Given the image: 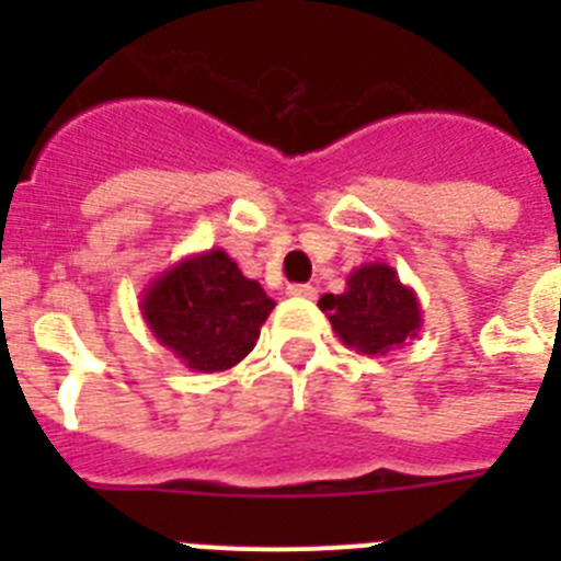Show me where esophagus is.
Instances as JSON below:
<instances>
[{
	"label": "esophagus",
	"instance_id": "1",
	"mask_svg": "<svg viewBox=\"0 0 561 561\" xmlns=\"http://www.w3.org/2000/svg\"><path fill=\"white\" fill-rule=\"evenodd\" d=\"M286 295H289V297H304V300H311V297L317 295V289H314V286H309V284H295V286H289V289H286Z\"/></svg>",
	"mask_w": 561,
	"mask_h": 561
}]
</instances>
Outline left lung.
Here are the masks:
<instances>
[{"label":"left lung","instance_id":"left-lung-1","mask_svg":"<svg viewBox=\"0 0 561 561\" xmlns=\"http://www.w3.org/2000/svg\"><path fill=\"white\" fill-rule=\"evenodd\" d=\"M320 309L331 320L348 348L368 356H385L419 336L421 304L408 284H401L393 266L374 261L362 264L345 280L342 295H323Z\"/></svg>","mask_w":561,"mask_h":561}]
</instances>
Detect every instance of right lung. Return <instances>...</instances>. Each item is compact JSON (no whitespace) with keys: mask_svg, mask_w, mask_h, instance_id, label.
I'll return each mask as SVG.
<instances>
[{"mask_svg":"<svg viewBox=\"0 0 561 561\" xmlns=\"http://www.w3.org/2000/svg\"><path fill=\"white\" fill-rule=\"evenodd\" d=\"M272 309L275 300L225 250L182 257L140 297L151 334L196 374H221L244 359Z\"/></svg>","mask_w":561,"mask_h":561,"instance_id":"1","label":"right lung"}]
</instances>
